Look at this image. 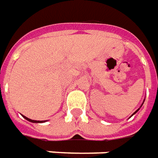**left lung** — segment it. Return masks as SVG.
Returning a JSON list of instances; mask_svg holds the SVG:
<instances>
[{
	"label": "left lung",
	"mask_w": 158,
	"mask_h": 158,
	"mask_svg": "<svg viewBox=\"0 0 158 158\" xmlns=\"http://www.w3.org/2000/svg\"><path fill=\"white\" fill-rule=\"evenodd\" d=\"M143 103H144V102H143ZM142 105H143V104H142ZM142 105H141V106H142ZM141 106H140V107H141ZM139 110V109H138V110H136V111H135V112H134V114H133V115H135V113H136V112H137V111H138V110ZM133 115H132V116H133Z\"/></svg>",
	"instance_id": "obj_1"
}]
</instances>
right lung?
<instances>
[{"mask_svg":"<svg viewBox=\"0 0 158 158\" xmlns=\"http://www.w3.org/2000/svg\"><path fill=\"white\" fill-rule=\"evenodd\" d=\"M26 120H28L29 122H31V123H43V122H45V121H35V120H31V119H30V118H28V117H24V116H23Z\"/></svg>","mask_w":158,"mask_h":158,"instance_id":"add662e5","label":"right lung"}]
</instances>
